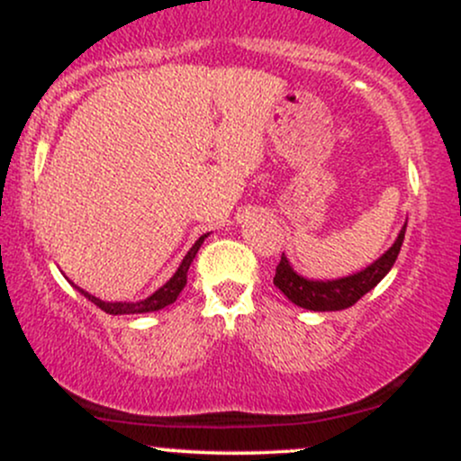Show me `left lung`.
I'll return each mask as SVG.
<instances>
[{
	"label": "left lung",
	"instance_id": "1",
	"mask_svg": "<svg viewBox=\"0 0 461 461\" xmlns=\"http://www.w3.org/2000/svg\"><path fill=\"white\" fill-rule=\"evenodd\" d=\"M405 227L407 223L399 231L394 245L377 262H373L368 268L356 275L333 279V282H312V279H305L294 273L288 260L282 256V260L277 264V271H275L273 284L299 308L314 312H336L351 308L353 303H357V299H362L368 290H373L375 285L382 282L390 268L394 267L401 245H403Z\"/></svg>",
	"mask_w": 461,
	"mask_h": 461
}]
</instances>
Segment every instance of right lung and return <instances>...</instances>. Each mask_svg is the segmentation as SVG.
I'll list each match as a JSON object with an SVG mask.
<instances>
[{
    "mask_svg": "<svg viewBox=\"0 0 461 461\" xmlns=\"http://www.w3.org/2000/svg\"><path fill=\"white\" fill-rule=\"evenodd\" d=\"M205 238H208V234H203L197 242H194L193 249H190V251L186 253V258H184L182 264H179L177 273L173 275V277L168 279V282L164 284L162 288H158L156 293H153L151 297H147L145 301H136V303H121V301H116V303H110V301H102V299L93 297V294L84 293V290H79V288L77 290L88 301H93V303L97 305V308H102L104 312H108V314H142V312H156V310L167 308V305H171L173 301L179 297V293H182L184 285H186V282H188V268H190V264H193L194 256H197V251H199V247H201V242H203Z\"/></svg>",
    "mask_w": 461,
    "mask_h": 461,
    "instance_id": "add662e5",
    "label": "right lung"
}]
</instances>
